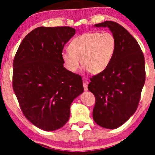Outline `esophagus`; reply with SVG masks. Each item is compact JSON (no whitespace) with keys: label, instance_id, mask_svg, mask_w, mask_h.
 I'll return each mask as SVG.
<instances>
[{"label":"esophagus","instance_id":"1","mask_svg":"<svg viewBox=\"0 0 155 155\" xmlns=\"http://www.w3.org/2000/svg\"><path fill=\"white\" fill-rule=\"evenodd\" d=\"M87 85H88V81L87 80H83V87L85 91L87 90Z\"/></svg>","mask_w":155,"mask_h":155}]
</instances>
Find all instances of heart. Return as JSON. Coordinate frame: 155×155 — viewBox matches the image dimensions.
<instances>
[{"label": "heart", "mask_w": 155, "mask_h": 155, "mask_svg": "<svg viewBox=\"0 0 155 155\" xmlns=\"http://www.w3.org/2000/svg\"><path fill=\"white\" fill-rule=\"evenodd\" d=\"M116 41L109 32L91 31L75 37L64 49L62 57L70 71L76 72L81 67L92 74H98L109 65L116 50Z\"/></svg>", "instance_id": "1"}]
</instances>
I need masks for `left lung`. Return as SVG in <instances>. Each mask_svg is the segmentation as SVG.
Listing matches in <instances>:
<instances>
[{
	"mask_svg": "<svg viewBox=\"0 0 155 155\" xmlns=\"http://www.w3.org/2000/svg\"><path fill=\"white\" fill-rule=\"evenodd\" d=\"M95 26L109 28L116 41L109 65L93 76L87 86L95 98V122L114 129L125 123L137 109L145 82L144 57L137 40L118 23L106 21Z\"/></svg>",
	"mask_w": 155,
	"mask_h": 155,
	"instance_id": "1",
	"label": "left lung"
}]
</instances>
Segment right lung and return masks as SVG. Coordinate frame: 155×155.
<instances>
[{
  "label": "right lung",
  "mask_w": 155,
  "mask_h": 155,
  "mask_svg": "<svg viewBox=\"0 0 155 155\" xmlns=\"http://www.w3.org/2000/svg\"><path fill=\"white\" fill-rule=\"evenodd\" d=\"M75 34L69 26L36 28L25 37L13 63V88L21 111L45 131L68 121L70 105L83 92L81 75L64 68V46Z\"/></svg>",
  "instance_id": "add662e5"
}]
</instances>
